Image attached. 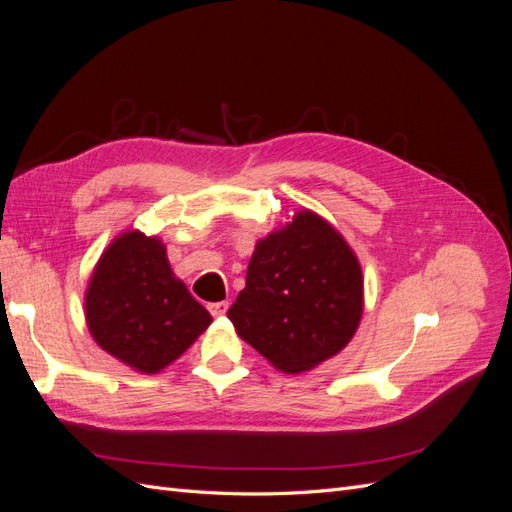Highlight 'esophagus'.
Masks as SVG:
<instances>
[{
  "label": "esophagus",
  "mask_w": 512,
  "mask_h": 512,
  "mask_svg": "<svg viewBox=\"0 0 512 512\" xmlns=\"http://www.w3.org/2000/svg\"><path fill=\"white\" fill-rule=\"evenodd\" d=\"M209 312H211V316H215V318L224 316V314L228 312V301H215V303H209Z\"/></svg>",
  "instance_id": "34e87169"
}]
</instances>
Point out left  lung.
Instances as JSON below:
<instances>
[{
	"instance_id": "8db88e82",
	"label": "left lung",
	"mask_w": 512,
	"mask_h": 512,
	"mask_svg": "<svg viewBox=\"0 0 512 512\" xmlns=\"http://www.w3.org/2000/svg\"><path fill=\"white\" fill-rule=\"evenodd\" d=\"M363 309V269L350 243L322 215L299 209L256 241L228 318L275 369L303 374L350 344Z\"/></svg>"
}]
</instances>
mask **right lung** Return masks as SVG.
Segmentation results:
<instances>
[{
	"label": "right lung",
	"mask_w": 512,
	"mask_h": 512,
	"mask_svg": "<svg viewBox=\"0 0 512 512\" xmlns=\"http://www.w3.org/2000/svg\"><path fill=\"white\" fill-rule=\"evenodd\" d=\"M94 342L138 374H160L213 322L170 269L166 245L130 228L106 245L85 288Z\"/></svg>",
	"instance_id": "add662e5"
}]
</instances>
